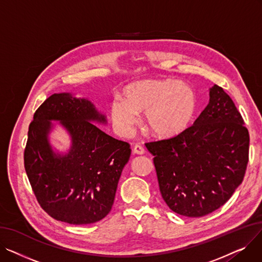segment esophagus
Returning <instances> with one entry per match:
<instances>
[{
	"instance_id": "34e87169",
	"label": "esophagus",
	"mask_w": 262,
	"mask_h": 262,
	"mask_svg": "<svg viewBox=\"0 0 262 262\" xmlns=\"http://www.w3.org/2000/svg\"><path fill=\"white\" fill-rule=\"evenodd\" d=\"M133 153L137 154V155H143L144 154V148L141 145H135L133 148Z\"/></svg>"
}]
</instances>
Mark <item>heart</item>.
Listing matches in <instances>:
<instances>
[{
  "mask_svg": "<svg viewBox=\"0 0 262 262\" xmlns=\"http://www.w3.org/2000/svg\"><path fill=\"white\" fill-rule=\"evenodd\" d=\"M123 101L110 105V117L121 136L132 134L145 114L147 128L158 138L169 139L183 134L194 120L198 95L186 82L174 78H146L123 89Z\"/></svg>",
  "mask_w": 262,
  "mask_h": 262,
  "instance_id": "heart-1",
  "label": "heart"
}]
</instances>
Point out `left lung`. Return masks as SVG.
Returning a JSON list of instances; mask_svg holds the SVG:
<instances>
[{"instance_id":"8db88e82","label":"left lung","mask_w":262,"mask_h":262,"mask_svg":"<svg viewBox=\"0 0 262 262\" xmlns=\"http://www.w3.org/2000/svg\"><path fill=\"white\" fill-rule=\"evenodd\" d=\"M160 193L174 212L199 217L224 205L243 181L250 135L230 96L216 85L193 125L168 140L146 143Z\"/></svg>"}]
</instances>
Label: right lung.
Returning <instances> with one entry per match:
<instances>
[{"label": "right lung", "mask_w": 262, "mask_h": 262, "mask_svg": "<svg viewBox=\"0 0 262 262\" xmlns=\"http://www.w3.org/2000/svg\"><path fill=\"white\" fill-rule=\"evenodd\" d=\"M94 123L107 125V118L90 100L61 92L41 104L29 127L25 171L40 206L57 221L91 224L112 210L130 148ZM57 126L69 138L64 150L50 141Z\"/></svg>", "instance_id": "1"}]
</instances>
